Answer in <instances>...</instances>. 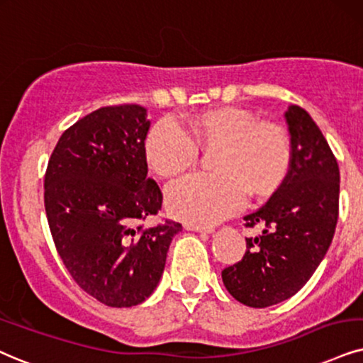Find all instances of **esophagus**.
Listing matches in <instances>:
<instances>
[{
    "label": "esophagus",
    "mask_w": 363,
    "mask_h": 363,
    "mask_svg": "<svg viewBox=\"0 0 363 363\" xmlns=\"http://www.w3.org/2000/svg\"><path fill=\"white\" fill-rule=\"evenodd\" d=\"M184 228L187 231H196V233H213V228H203V226H197V224H191L186 223Z\"/></svg>",
    "instance_id": "obj_1"
}]
</instances>
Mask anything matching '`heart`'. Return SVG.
Listing matches in <instances>:
<instances>
[{
  "mask_svg": "<svg viewBox=\"0 0 363 363\" xmlns=\"http://www.w3.org/2000/svg\"><path fill=\"white\" fill-rule=\"evenodd\" d=\"M218 149L211 169L216 176H187L166 191L169 213L197 226H213L236 213L246 192L263 196L288 171L290 139L277 123L258 122L253 113L224 107L196 113L181 127L160 121L145 137L150 171L171 179L197 162L199 150Z\"/></svg>",
  "mask_w": 363,
  "mask_h": 363,
  "instance_id": "b5f03b06",
  "label": "heart"
}]
</instances>
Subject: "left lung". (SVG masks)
Here are the masks:
<instances>
[{"mask_svg": "<svg viewBox=\"0 0 363 363\" xmlns=\"http://www.w3.org/2000/svg\"><path fill=\"white\" fill-rule=\"evenodd\" d=\"M291 159L286 177L258 211L245 216L246 253L223 269L226 290L242 305L266 308L305 286L332 245L338 219L340 171L322 130L298 105L286 112Z\"/></svg>", "mask_w": 363, "mask_h": 363, "instance_id": "left-lung-1", "label": "left lung"}]
</instances>
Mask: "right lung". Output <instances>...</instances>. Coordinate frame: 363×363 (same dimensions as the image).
<instances>
[{"label": "right lung", "mask_w": 363, "mask_h": 363, "mask_svg": "<svg viewBox=\"0 0 363 363\" xmlns=\"http://www.w3.org/2000/svg\"><path fill=\"white\" fill-rule=\"evenodd\" d=\"M149 127L140 105L95 110L63 132L45 174V211L60 258L82 290L113 308L152 295L182 229L174 221L140 224L162 206L157 182L147 177Z\"/></svg>", "instance_id": "add662e5"}]
</instances>
